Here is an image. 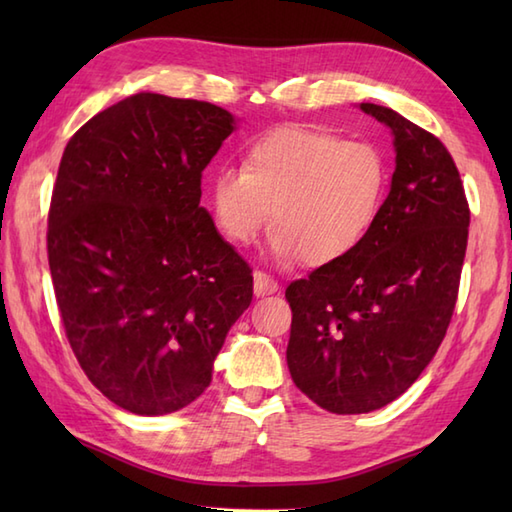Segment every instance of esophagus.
<instances>
[{
    "label": "esophagus",
    "mask_w": 512,
    "mask_h": 512,
    "mask_svg": "<svg viewBox=\"0 0 512 512\" xmlns=\"http://www.w3.org/2000/svg\"><path fill=\"white\" fill-rule=\"evenodd\" d=\"M253 290H255L257 297L275 295V292L279 290V284L270 275L262 273V270H255V273H253Z\"/></svg>",
    "instance_id": "esophagus-1"
}]
</instances>
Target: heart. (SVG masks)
I'll return each mask as SVG.
<instances>
[{"label":"heart","instance_id":"obj_1","mask_svg":"<svg viewBox=\"0 0 512 512\" xmlns=\"http://www.w3.org/2000/svg\"><path fill=\"white\" fill-rule=\"evenodd\" d=\"M387 180V160L376 145L288 125L257 138L242 169L215 171L206 200L231 244L253 242L273 209L270 255L323 266L350 255L372 231Z\"/></svg>","mask_w":512,"mask_h":512}]
</instances>
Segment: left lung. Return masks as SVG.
<instances>
[{
  "instance_id": "left-lung-1",
  "label": "left lung",
  "mask_w": 512,
  "mask_h": 512,
  "mask_svg": "<svg viewBox=\"0 0 512 512\" xmlns=\"http://www.w3.org/2000/svg\"><path fill=\"white\" fill-rule=\"evenodd\" d=\"M358 107L394 138L389 195L350 255L286 288L290 376L312 402L343 416L389 405L436 356L471 222L447 147L389 107Z\"/></svg>"
}]
</instances>
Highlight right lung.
<instances>
[{
  "instance_id": "obj_1",
  "label": "right lung",
  "mask_w": 512,
  "mask_h": 512,
  "mask_svg": "<svg viewBox=\"0 0 512 512\" xmlns=\"http://www.w3.org/2000/svg\"><path fill=\"white\" fill-rule=\"evenodd\" d=\"M237 129L222 107L138 92L63 151L48 262L76 361L136 416L180 411L211 385L253 275L200 206L202 171Z\"/></svg>"
}]
</instances>
